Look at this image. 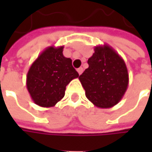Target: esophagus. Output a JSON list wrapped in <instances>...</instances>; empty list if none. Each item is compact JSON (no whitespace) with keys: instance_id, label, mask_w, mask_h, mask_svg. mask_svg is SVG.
<instances>
[{"instance_id":"1","label":"esophagus","mask_w":152,"mask_h":152,"mask_svg":"<svg viewBox=\"0 0 152 152\" xmlns=\"http://www.w3.org/2000/svg\"><path fill=\"white\" fill-rule=\"evenodd\" d=\"M83 68H79V69H77V72H78V74H79V75H81V74L83 73Z\"/></svg>"}]
</instances>
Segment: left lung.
<instances>
[{
    "instance_id": "8db88e82",
    "label": "left lung",
    "mask_w": 152,
    "mask_h": 152,
    "mask_svg": "<svg viewBox=\"0 0 152 152\" xmlns=\"http://www.w3.org/2000/svg\"><path fill=\"white\" fill-rule=\"evenodd\" d=\"M88 64L89 68L79 76L86 98L99 108H110L118 104L129 86L124 60L105 44L95 46Z\"/></svg>"
}]
</instances>
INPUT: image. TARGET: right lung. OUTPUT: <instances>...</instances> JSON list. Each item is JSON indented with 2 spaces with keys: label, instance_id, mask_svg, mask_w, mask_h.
I'll use <instances>...</instances> for the list:
<instances>
[{
  "label": "right lung",
  "instance_id": "right-lung-1",
  "mask_svg": "<svg viewBox=\"0 0 152 152\" xmlns=\"http://www.w3.org/2000/svg\"><path fill=\"white\" fill-rule=\"evenodd\" d=\"M64 46L46 48L34 61L26 76V86L33 102L42 107H53L65 95L66 86L79 75L66 58Z\"/></svg>",
  "mask_w": 152,
  "mask_h": 152
}]
</instances>
